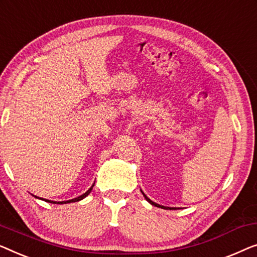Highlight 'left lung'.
<instances>
[{"label": "left lung", "instance_id": "1", "mask_svg": "<svg viewBox=\"0 0 257 257\" xmlns=\"http://www.w3.org/2000/svg\"><path fill=\"white\" fill-rule=\"evenodd\" d=\"M141 192H142V190H141ZM142 194H143V196H144V198H146V199H147V201H148V202H150L151 205L156 206V207H161V208H164V209H176L175 207H165V206H162V205H160V204H156V202H154L153 200H150L149 198H148V197L146 196V194H144L143 192H142Z\"/></svg>", "mask_w": 257, "mask_h": 257}]
</instances>
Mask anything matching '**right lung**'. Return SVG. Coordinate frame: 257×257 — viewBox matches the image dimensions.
<instances>
[{
	"mask_svg": "<svg viewBox=\"0 0 257 257\" xmlns=\"http://www.w3.org/2000/svg\"><path fill=\"white\" fill-rule=\"evenodd\" d=\"M93 186L94 185H92V187H91V189H89L88 191H87V192H85L84 194H81V196L80 197H78V198H74V199H71V200H67V201H51V200H48V199H45V201H48V202H52V204H68V202H75V201H79V200H81V199H84V198L85 197H87L88 196V194L89 193H91V191H92V189H93ZM36 198H37V197H36Z\"/></svg>",
	"mask_w": 257,
	"mask_h": 257,
	"instance_id": "1",
	"label": "right lung"
}]
</instances>
